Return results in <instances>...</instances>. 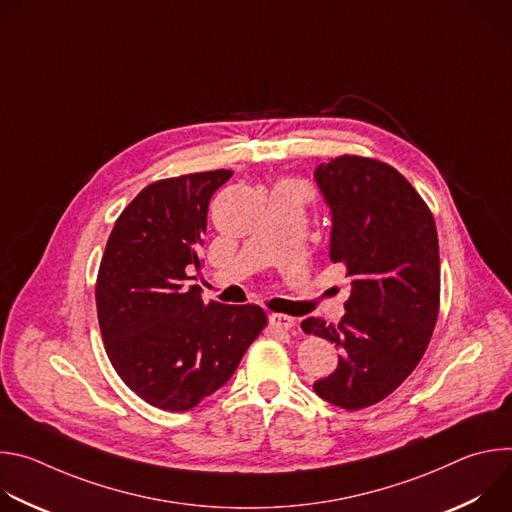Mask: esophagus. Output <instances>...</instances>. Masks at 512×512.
<instances>
[{
    "mask_svg": "<svg viewBox=\"0 0 512 512\" xmlns=\"http://www.w3.org/2000/svg\"><path fill=\"white\" fill-rule=\"evenodd\" d=\"M269 324L275 328V330H291L296 326V320L291 316H285V314H271L269 316Z\"/></svg>",
    "mask_w": 512,
    "mask_h": 512,
    "instance_id": "esophagus-1",
    "label": "esophagus"
}]
</instances>
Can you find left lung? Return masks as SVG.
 Returning a JSON list of instances; mask_svg holds the SVG:
<instances>
[{"label": "left lung", "instance_id": "1", "mask_svg": "<svg viewBox=\"0 0 512 512\" xmlns=\"http://www.w3.org/2000/svg\"><path fill=\"white\" fill-rule=\"evenodd\" d=\"M314 178L332 212L330 261L352 281L340 324L306 318L302 330L340 348L336 371L314 391L356 411L383 401L419 364L440 312V245L433 214L393 166L340 156Z\"/></svg>", "mask_w": 512, "mask_h": 512}]
</instances>
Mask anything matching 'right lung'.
Masks as SVG:
<instances>
[{
    "mask_svg": "<svg viewBox=\"0 0 512 512\" xmlns=\"http://www.w3.org/2000/svg\"><path fill=\"white\" fill-rule=\"evenodd\" d=\"M233 176L212 170L145 186L119 214L97 275V316L121 381L164 411H188L221 389L267 326L255 304H204L188 285L212 194Z\"/></svg>",
    "mask_w": 512,
    "mask_h": 512,
    "instance_id": "add662e5",
    "label": "right lung"
}]
</instances>
